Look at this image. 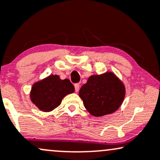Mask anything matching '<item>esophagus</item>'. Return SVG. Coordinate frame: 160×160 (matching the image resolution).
Instances as JSON below:
<instances>
[{
    "instance_id": "obj_1",
    "label": "esophagus",
    "mask_w": 160,
    "mask_h": 160,
    "mask_svg": "<svg viewBox=\"0 0 160 160\" xmlns=\"http://www.w3.org/2000/svg\"><path fill=\"white\" fill-rule=\"evenodd\" d=\"M74 88H75V91L77 92L80 89V84L79 83H75L74 84Z\"/></svg>"
}]
</instances>
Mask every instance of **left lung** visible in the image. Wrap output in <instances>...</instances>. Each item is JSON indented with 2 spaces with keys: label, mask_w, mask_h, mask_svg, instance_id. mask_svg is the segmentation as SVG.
Instances as JSON below:
<instances>
[{
  "label": "left lung",
  "mask_w": 160,
  "mask_h": 160,
  "mask_svg": "<svg viewBox=\"0 0 160 160\" xmlns=\"http://www.w3.org/2000/svg\"><path fill=\"white\" fill-rule=\"evenodd\" d=\"M124 95V84L111 72L89 77L79 92L85 108L96 117L116 111L122 105Z\"/></svg>",
  "instance_id": "8db88e82"
}]
</instances>
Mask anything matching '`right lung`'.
I'll return each instance as SVG.
<instances>
[{
  "label": "right lung",
  "mask_w": 160,
  "mask_h": 160,
  "mask_svg": "<svg viewBox=\"0 0 160 160\" xmlns=\"http://www.w3.org/2000/svg\"><path fill=\"white\" fill-rule=\"evenodd\" d=\"M74 92V87L68 79L61 80L58 75H50L32 86V102L43 112H51L60 106L62 99Z\"/></svg>",
  "instance_id": "right-lung-1"
}]
</instances>
